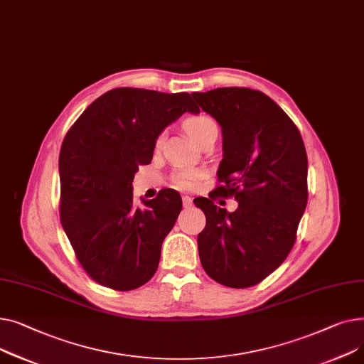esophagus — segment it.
I'll use <instances>...</instances> for the list:
<instances>
[{
	"label": "esophagus",
	"instance_id": "34e87169",
	"mask_svg": "<svg viewBox=\"0 0 364 364\" xmlns=\"http://www.w3.org/2000/svg\"><path fill=\"white\" fill-rule=\"evenodd\" d=\"M182 204H183V208H191V207H192V198L185 196V197L182 198Z\"/></svg>",
	"mask_w": 364,
	"mask_h": 364
}]
</instances>
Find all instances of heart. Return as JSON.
I'll list each match as a JSON object with an SVG mask.
<instances>
[{"label": "heart", "mask_w": 364, "mask_h": 364, "mask_svg": "<svg viewBox=\"0 0 364 364\" xmlns=\"http://www.w3.org/2000/svg\"><path fill=\"white\" fill-rule=\"evenodd\" d=\"M185 131L189 134V136L194 139L197 144L204 141L205 138L211 135H218L219 134V126L216 120L213 119L208 114H196L191 116L185 120L183 123ZM164 142V134H160L156 146L160 148ZM201 181V173L198 172H188V170H183V172H178L173 176V183L181 188V189H194Z\"/></svg>", "instance_id": "b5f03b06"}]
</instances>
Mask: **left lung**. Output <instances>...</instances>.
<instances>
[{"mask_svg": "<svg viewBox=\"0 0 364 364\" xmlns=\"http://www.w3.org/2000/svg\"><path fill=\"white\" fill-rule=\"evenodd\" d=\"M222 126L223 160L210 198H196L205 215L198 235L203 269L229 288L260 284L288 257L307 205V153L300 131L270 97L250 88L192 94ZM235 196L233 213L212 203Z\"/></svg>", "mask_w": 364, "mask_h": 364, "instance_id": "1", "label": "left lung"}]
</instances>
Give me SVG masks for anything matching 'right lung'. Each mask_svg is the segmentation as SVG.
I'll use <instances>...</instances> for the list:
<instances>
[{
	"instance_id": "obj_1",
	"label": "right lung",
	"mask_w": 364,
	"mask_h": 364,
	"mask_svg": "<svg viewBox=\"0 0 364 364\" xmlns=\"http://www.w3.org/2000/svg\"><path fill=\"white\" fill-rule=\"evenodd\" d=\"M185 112L200 113L188 92L116 88L72 124L58 159L60 220L87 274L102 287L131 291L154 276L161 244L182 210L163 189L145 210L134 207L139 164L151 163L156 139Z\"/></svg>"
}]
</instances>
